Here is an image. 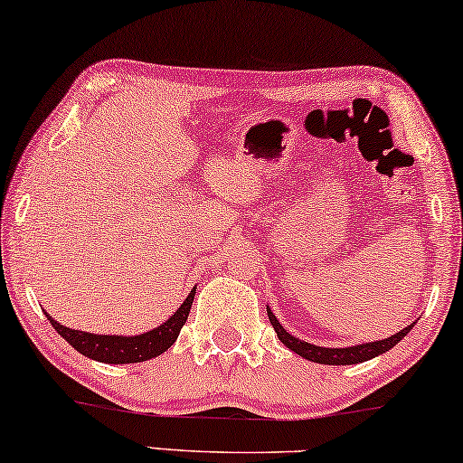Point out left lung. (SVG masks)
<instances>
[{
	"label": "left lung",
	"mask_w": 463,
	"mask_h": 463,
	"mask_svg": "<svg viewBox=\"0 0 463 463\" xmlns=\"http://www.w3.org/2000/svg\"><path fill=\"white\" fill-rule=\"evenodd\" d=\"M268 316H269L271 326H274V331L278 333V339H280L282 344L288 347V350H293L295 354H299V356L312 360V363H320V364H356V363H364V360L375 358V356H379V354L388 352L390 347H394L398 341L404 337V335H409V331L415 325L413 322V325L404 326L402 331L392 335V337L383 339V341H373V344L352 345V347H318V345L307 344V341L297 339V337H293V335H288L287 331H284L280 322L276 320V316L271 314V309H268Z\"/></svg>",
	"instance_id": "obj_1"
}]
</instances>
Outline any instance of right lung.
Instances as JSON below:
<instances>
[{
    "mask_svg": "<svg viewBox=\"0 0 463 463\" xmlns=\"http://www.w3.org/2000/svg\"><path fill=\"white\" fill-rule=\"evenodd\" d=\"M195 297V288L187 295V299L183 301V306L170 316V318L160 325L154 331L137 335V337H116V335H92L84 331H73V328L62 326L61 322L54 318L48 320L52 322V326L59 331L62 339L69 341V345H73L75 350L84 356L99 360V363L107 364H128V363H143V360L160 356L162 352H166L170 345L175 344L179 337L183 325L187 322L189 309H192Z\"/></svg>",
    "mask_w": 463,
    "mask_h": 463,
    "instance_id": "right-lung-1",
    "label": "right lung"
}]
</instances>
